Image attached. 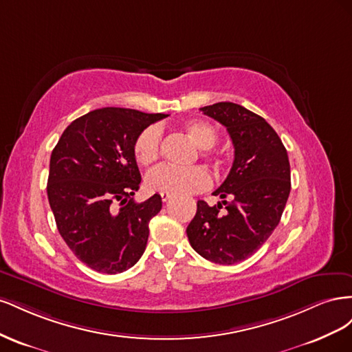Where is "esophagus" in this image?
Segmentation results:
<instances>
[{"instance_id":"obj_1","label":"esophagus","mask_w":352,"mask_h":352,"mask_svg":"<svg viewBox=\"0 0 352 352\" xmlns=\"http://www.w3.org/2000/svg\"><path fill=\"white\" fill-rule=\"evenodd\" d=\"M160 195H162V199H163V202H167L170 198H172V195H170V194H166V192H162V194H160Z\"/></svg>"}]
</instances>
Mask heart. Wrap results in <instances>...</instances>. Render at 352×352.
<instances>
[{
  "mask_svg": "<svg viewBox=\"0 0 352 352\" xmlns=\"http://www.w3.org/2000/svg\"><path fill=\"white\" fill-rule=\"evenodd\" d=\"M184 131L199 150L201 155L211 160L217 157L211 153V148L219 140L217 131L208 122L189 120L184 124ZM133 154L141 166L154 164L162 154V131L158 126H148L136 136ZM211 185L208 170L202 166L173 167L160 166L146 175V186L154 192H166L172 195H189L204 190Z\"/></svg>",
  "mask_w": 352,
  "mask_h": 352,
  "instance_id": "b5f03b06",
  "label": "heart"
}]
</instances>
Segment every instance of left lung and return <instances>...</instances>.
Here are the masks:
<instances>
[{
	"label": "left lung",
	"mask_w": 352,
	"mask_h": 352,
	"mask_svg": "<svg viewBox=\"0 0 352 352\" xmlns=\"http://www.w3.org/2000/svg\"><path fill=\"white\" fill-rule=\"evenodd\" d=\"M226 127L235 158L225 182L212 195L221 202L210 207L197 202V214L188 225L190 247L217 264L248 258L279 225L291 192V166L279 135L261 116L235 102H216L199 109ZM229 196L232 201H225Z\"/></svg>",
	"instance_id": "8db88e82"
}]
</instances>
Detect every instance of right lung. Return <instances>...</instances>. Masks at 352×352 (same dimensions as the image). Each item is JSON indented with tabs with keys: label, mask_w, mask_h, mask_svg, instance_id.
<instances>
[{
	"label": "right lung",
	"mask_w": 352,
	"mask_h": 352,
	"mask_svg": "<svg viewBox=\"0 0 352 352\" xmlns=\"http://www.w3.org/2000/svg\"><path fill=\"white\" fill-rule=\"evenodd\" d=\"M168 114L105 107L73 120L50 160L47 194L61 238L95 272L131 269L146 247L148 223L162 197L133 195L141 173L133 154L136 136Z\"/></svg>",
	"instance_id": "right-lung-1"
}]
</instances>
